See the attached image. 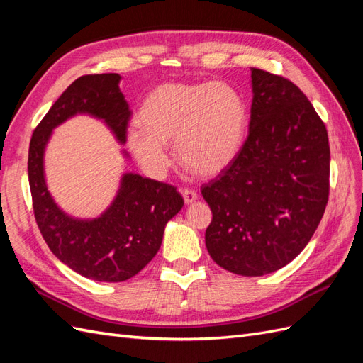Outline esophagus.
I'll return each mask as SVG.
<instances>
[{
	"mask_svg": "<svg viewBox=\"0 0 363 363\" xmlns=\"http://www.w3.org/2000/svg\"><path fill=\"white\" fill-rule=\"evenodd\" d=\"M182 194H183V199H184L186 204H192L194 201H196V199H199V195H196V192L194 189H189V188H184L182 191Z\"/></svg>",
	"mask_w": 363,
	"mask_h": 363,
	"instance_id": "esophagus-1",
	"label": "esophagus"
}]
</instances>
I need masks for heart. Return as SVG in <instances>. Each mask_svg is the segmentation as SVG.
<instances>
[{"label":"heart","instance_id":"obj_1","mask_svg":"<svg viewBox=\"0 0 363 363\" xmlns=\"http://www.w3.org/2000/svg\"><path fill=\"white\" fill-rule=\"evenodd\" d=\"M140 128L127 133V147L142 168L163 175L169 168L167 144L174 140L184 167L215 175L239 155L248 127V107L225 83H167L156 87L138 112Z\"/></svg>","mask_w":363,"mask_h":363}]
</instances>
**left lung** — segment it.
<instances>
[{
  "label": "left lung",
  "mask_w": 363,
  "mask_h": 363,
  "mask_svg": "<svg viewBox=\"0 0 363 363\" xmlns=\"http://www.w3.org/2000/svg\"><path fill=\"white\" fill-rule=\"evenodd\" d=\"M248 136L236 159L201 188L212 208L208 255L239 276H265L309 244L328 201L325 125L298 86L251 68Z\"/></svg>",
  "instance_id": "1"
}]
</instances>
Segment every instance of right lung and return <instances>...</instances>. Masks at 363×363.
Instances as JSON below:
<instances>
[{
    "instance_id": "obj_1",
    "label": "right lung",
    "mask_w": 363,
    "mask_h": 363,
    "mask_svg": "<svg viewBox=\"0 0 363 363\" xmlns=\"http://www.w3.org/2000/svg\"><path fill=\"white\" fill-rule=\"evenodd\" d=\"M119 74L77 79L33 131L28 182L33 211L47 245L65 265L95 281H124L144 269L160 248L164 225L180 212L183 196L171 184L127 172L107 211L94 219L65 213L54 203L43 174V152L51 131L77 113H87L125 144L131 112L119 91Z\"/></svg>"
}]
</instances>
